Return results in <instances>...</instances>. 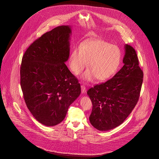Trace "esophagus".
Instances as JSON below:
<instances>
[{
	"mask_svg": "<svg viewBox=\"0 0 159 159\" xmlns=\"http://www.w3.org/2000/svg\"><path fill=\"white\" fill-rule=\"evenodd\" d=\"M81 89H82V93H86V87L84 85H81Z\"/></svg>",
	"mask_w": 159,
	"mask_h": 159,
	"instance_id": "esophagus-1",
	"label": "esophagus"
}]
</instances>
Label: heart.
Wrapping results in <instances>:
<instances>
[{
	"label": "heart",
	"mask_w": 159,
	"mask_h": 159,
	"mask_svg": "<svg viewBox=\"0 0 159 159\" xmlns=\"http://www.w3.org/2000/svg\"><path fill=\"white\" fill-rule=\"evenodd\" d=\"M122 61V52L117 46L100 39H88L82 45L75 46L70 57V67L75 75L80 73L87 66L88 70L83 75L88 81L96 78L106 81L117 71Z\"/></svg>",
	"instance_id": "heart-1"
}]
</instances>
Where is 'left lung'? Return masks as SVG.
Returning a JSON list of instances; mask_svg holds the SVG:
<instances>
[{
    "instance_id": "obj_1",
    "label": "left lung",
    "mask_w": 159,
    "mask_h": 159,
    "mask_svg": "<svg viewBox=\"0 0 159 159\" xmlns=\"http://www.w3.org/2000/svg\"><path fill=\"white\" fill-rule=\"evenodd\" d=\"M123 63V66L112 78L87 91L93 104L89 121L98 130L108 131L121 125L138 102L143 73L131 45H125Z\"/></svg>"
}]
</instances>
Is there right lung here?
Here are the masks:
<instances>
[{
	"label": "right lung",
	"instance_id": "add662e5",
	"mask_svg": "<svg viewBox=\"0 0 159 159\" xmlns=\"http://www.w3.org/2000/svg\"><path fill=\"white\" fill-rule=\"evenodd\" d=\"M68 26H59L35 40L20 65V86L27 108L38 122L55 126L65 119L81 93L77 78L65 62L70 56Z\"/></svg>",
	"mask_w": 159,
	"mask_h": 159
}]
</instances>
